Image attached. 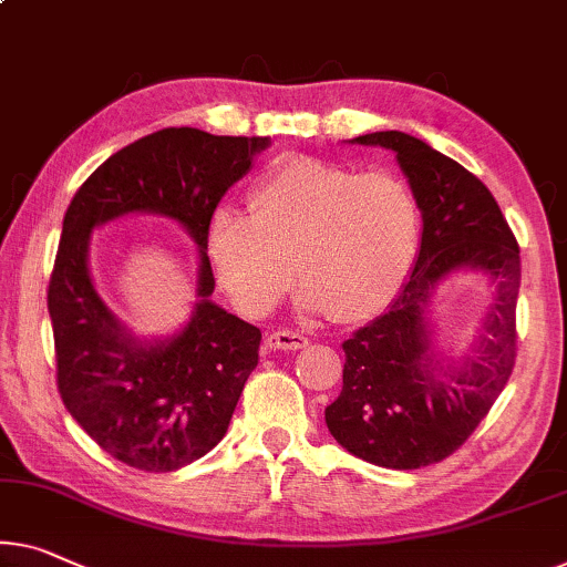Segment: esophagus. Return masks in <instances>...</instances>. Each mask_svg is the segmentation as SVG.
I'll return each mask as SVG.
<instances>
[{
    "instance_id": "34e87169",
    "label": "esophagus",
    "mask_w": 567,
    "mask_h": 567,
    "mask_svg": "<svg viewBox=\"0 0 567 567\" xmlns=\"http://www.w3.org/2000/svg\"><path fill=\"white\" fill-rule=\"evenodd\" d=\"M265 343L275 351H298V349H306L308 338L300 333H292V331H272V333H267Z\"/></svg>"
}]
</instances>
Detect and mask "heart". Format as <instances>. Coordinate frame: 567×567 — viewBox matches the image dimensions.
<instances>
[{"instance_id":"b5f03b06","label":"heart","mask_w":567,"mask_h":567,"mask_svg":"<svg viewBox=\"0 0 567 567\" xmlns=\"http://www.w3.org/2000/svg\"><path fill=\"white\" fill-rule=\"evenodd\" d=\"M249 210L214 208L206 255L224 290L255 316L282 300L295 266L302 308L338 323L369 318L400 292L417 255V198L386 171L285 157L251 185Z\"/></svg>"}]
</instances>
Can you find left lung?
<instances>
[{
	"label": "left lung",
	"mask_w": 567,
	"mask_h": 567,
	"mask_svg": "<svg viewBox=\"0 0 567 567\" xmlns=\"http://www.w3.org/2000/svg\"><path fill=\"white\" fill-rule=\"evenodd\" d=\"M349 142L394 152L417 198L422 239L392 306L343 341V390L326 425L357 458L412 471L458 451L509 382L519 247L486 185L427 142L396 130ZM458 271L486 274L493 302L470 353L453 360L434 349L426 312L436 285Z\"/></svg>",
	"instance_id": "obj_1"
}]
</instances>
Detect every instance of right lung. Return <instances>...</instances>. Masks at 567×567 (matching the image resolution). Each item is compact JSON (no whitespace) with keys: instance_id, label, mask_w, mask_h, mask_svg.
Instances as JSON below:
<instances>
[{"instance_id":"right-lung-1","label":"right lung","mask_w":567,"mask_h":567,"mask_svg":"<svg viewBox=\"0 0 567 567\" xmlns=\"http://www.w3.org/2000/svg\"><path fill=\"white\" fill-rule=\"evenodd\" d=\"M267 147L269 137L167 126L114 152L65 210L48 287L58 392L101 451L126 466L177 471L203 458L229 430L259 361L261 333L210 300L216 282L206 226ZM130 213L171 217L199 247V300L189 323L167 339L134 337L90 280V234Z\"/></svg>"}]
</instances>
